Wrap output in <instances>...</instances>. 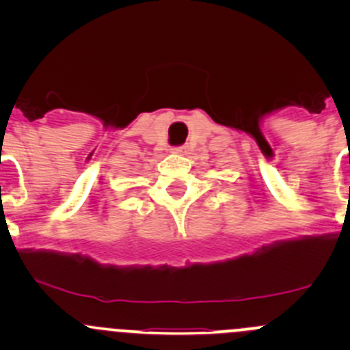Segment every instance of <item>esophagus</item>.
Here are the masks:
<instances>
[{
	"instance_id": "34e87169",
	"label": "esophagus",
	"mask_w": 350,
	"mask_h": 350,
	"mask_svg": "<svg viewBox=\"0 0 350 350\" xmlns=\"http://www.w3.org/2000/svg\"><path fill=\"white\" fill-rule=\"evenodd\" d=\"M171 152H172V154H186V152H188V147H186V146H181V147H172Z\"/></svg>"
}]
</instances>
